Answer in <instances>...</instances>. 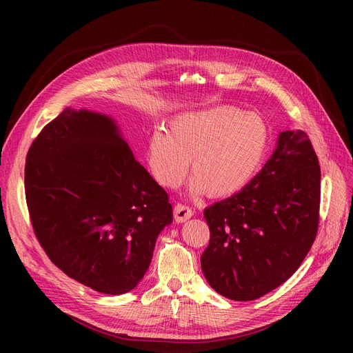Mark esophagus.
I'll use <instances>...</instances> for the list:
<instances>
[{"instance_id": "esophagus-1", "label": "esophagus", "mask_w": 353, "mask_h": 353, "mask_svg": "<svg viewBox=\"0 0 353 353\" xmlns=\"http://www.w3.org/2000/svg\"><path fill=\"white\" fill-rule=\"evenodd\" d=\"M194 215V212L191 210L188 206H185V205H178L175 206V209H174V216H175V222H178V223H181V222H185L187 219H190L191 216Z\"/></svg>"}]
</instances>
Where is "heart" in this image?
Wrapping results in <instances>:
<instances>
[{
	"mask_svg": "<svg viewBox=\"0 0 353 353\" xmlns=\"http://www.w3.org/2000/svg\"><path fill=\"white\" fill-rule=\"evenodd\" d=\"M270 147L263 117L234 105L187 112L154 131L147 141V165L160 185L175 188L191 160V194L223 199L239 193L259 172Z\"/></svg>",
	"mask_w": 353,
	"mask_h": 353,
	"instance_id": "heart-1",
	"label": "heart"
}]
</instances>
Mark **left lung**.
Segmentation results:
<instances>
[{
	"instance_id": "1",
	"label": "left lung",
	"mask_w": 353,
	"mask_h": 353,
	"mask_svg": "<svg viewBox=\"0 0 353 353\" xmlns=\"http://www.w3.org/2000/svg\"><path fill=\"white\" fill-rule=\"evenodd\" d=\"M321 170L307 135L283 131L261 172L205 209L210 240L201 271L223 297L259 299L297 271L316 237Z\"/></svg>"
}]
</instances>
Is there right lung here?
Here are the masks:
<instances>
[{"label":"right lung","instance_id":"obj_1","mask_svg":"<svg viewBox=\"0 0 353 353\" xmlns=\"http://www.w3.org/2000/svg\"><path fill=\"white\" fill-rule=\"evenodd\" d=\"M25 193L35 236L70 279L123 294L172 222L166 191L138 163L113 117L66 108L32 143Z\"/></svg>","mask_w":353,"mask_h":353}]
</instances>
